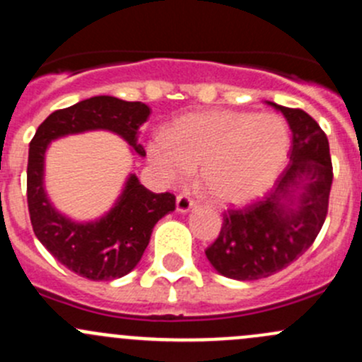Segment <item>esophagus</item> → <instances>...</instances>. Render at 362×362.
Instances as JSON below:
<instances>
[{
	"instance_id": "esophagus-1",
	"label": "esophagus",
	"mask_w": 362,
	"mask_h": 362,
	"mask_svg": "<svg viewBox=\"0 0 362 362\" xmlns=\"http://www.w3.org/2000/svg\"><path fill=\"white\" fill-rule=\"evenodd\" d=\"M194 204H196V202L191 198V196H187V194L177 196V211H180V214L189 211L192 206H194Z\"/></svg>"
}]
</instances>
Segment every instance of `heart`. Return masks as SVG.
I'll return each instance as SVG.
<instances>
[{
  "instance_id": "heart-1",
  "label": "heart",
  "mask_w": 362,
  "mask_h": 362,
  "mask_svg": "<svg viewBox=\"0 0 362 362\" xmlns=\"http://www.w3.org/2000/svg\"><path fill=\"white\" fill-rule=\"evenodd\" d=\"M291 134L276 113L215 110L180 117L168 140L148 141V158L171 184L199 168L204 192L221 204H242L261 196L286 166Z\"/></svg>"
}]
</instances>
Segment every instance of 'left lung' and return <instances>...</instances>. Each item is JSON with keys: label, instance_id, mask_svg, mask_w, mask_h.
<instances>
[{"label": "left lung", "instance_id": "8db88e82", "mask_svg": "<svg viewBox=\"0 0 362 362\" xmlns=\"http://www.w3.org/2000/svg\"><path fill=\"white\" fill-rule=\"evenodd\" d=\"M269 105L293 131L291 163L261 202L224 211L217 240L204 250L221 275L242 282L275 275L312 247L333 184L329 141L319 124L299 108Z\"/></svg>", "mask_w": 362, "mask_h": 362}]
</instances>
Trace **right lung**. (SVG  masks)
<instances>
[{
	"mask_svg": "<svg viewBox=\"0 0 362 362\" xmlns=\"http://www.w3.org/2000/svg\"><path fill=\"white\" fill-rule=\"evenodd\" d=\"M151 108L140 101L94 96L50 113L29 144L28 208L33 231L57 261L89 280H113L127 275L140 262L159 218L175 210V196L148 191L136 175H129L119 199L98 221L75 222L50 203L43 185L45 152L52 140L68 134L105 129L119 134L136 154L140 126Z\"/></svg>",
	"mask_w": 362,
	"mask_h": 362,
	"instance_id": "obj_1",
	"label": "right lung"
}]
</instances>
